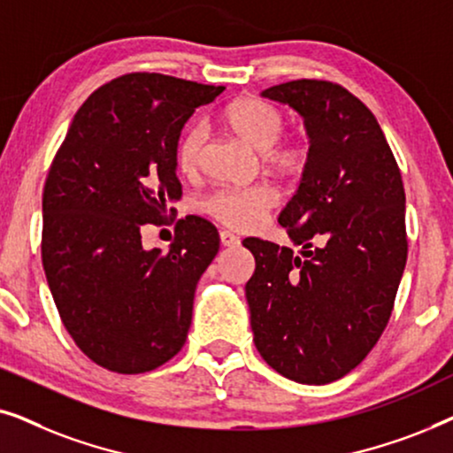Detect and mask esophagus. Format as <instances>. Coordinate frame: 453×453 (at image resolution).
<instances>
[{
    "mask_svg": "<svg viewBox=\"0 0 453 453\" xmlns=\"http://www.w3.org/2000/svg\"><path fill=\"white\" fill-rule=\"evenodd\" d=\"M220 245L222 247L239 245V237H234V234L228 233V231H220Z\"/></svg>",
    "mask_w": 453,
    "mask_h": 453,
    "instance_id": "34e87169",
    "label": "esophagus"
}]
</instances>
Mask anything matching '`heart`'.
Masks as SVG:
<instances>
[{"label":"heart","mask_w":453,"mask_h":453,"mask_svg":"<svg viewBox=\"0 0 453 453\" xmlns=\"http://www.w3.org/2000/svg\"><path fill=\"white\" fill-rule=\"evenodd\" d=\"M220 123L226 132L259 152L262 163L282 177H296L305 171L307 150L301 142L280 138L284 132V115L274 104L262 98H239L226 104L220 113ZM203 146V129L188 126L179 135L175 146V166L185 177L200 169ZM278 203L276 189L270 185H256L247 189H219L203 202L206 214L233 231H251Z\"/></svg>","instance_id":"b5f03b06"}]
</instances>
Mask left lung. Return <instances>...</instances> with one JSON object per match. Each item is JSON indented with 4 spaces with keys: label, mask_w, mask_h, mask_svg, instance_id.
<instances>
[{
    "label": "left lung",
    "mask_w": 453,
    "mask_h": 453,
    "mask_svg": "<svg viewBox=\"0 0 453 453\" xmlns=\"http://www.w3.org/2000/svg\"><path fill=\"white\" fill-rule=\"evenodd\" d=\"M262 96L305 121L307 165L278 222L290 247L250 237L245 284L256 349L288 380L324 386L350 373L386 330L406 265V196L375 115L326 80H293Z\"/></svg>",
    "instance_id": "8db88e82"
}]
</instances>
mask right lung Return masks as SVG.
<instances>
[{
    "instance_id": "obj_1",
    "label": "right lung",
    "mask_w": 453,
    "mask_h": 453,
    "mask_svg": "<svg viewBox=\"0 0 453 453\" xmlns=\"http://www.w3.org/2000/svg\"><path fill=\"white\" fill-rule=\"evenodd\" d=\"M225 86L134 72L92 92L42 189V268L59 318L90 361L146 373L183 349L219 231L177 220L169 251L142 247L181 197L175 146L194 111Z\"/></svg>"
}]
</instances>
